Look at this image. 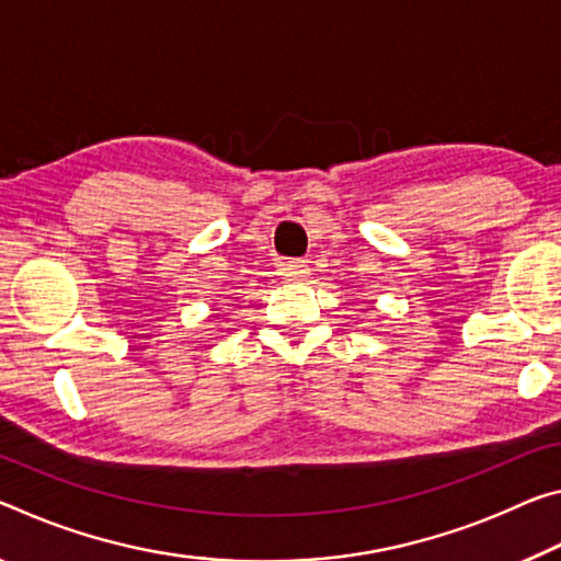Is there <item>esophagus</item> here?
<instances>
[{
	"label": "esophagus",
	"mask_w": 561,
	"mask_h": 561,
	"mask_svg": "<svg viewBox=\"0 0 561 561\" xmlns=\"http://www.w3.org/2000/svg\"><path fill=\"white\" fill-rule=\"evenodd\" d=\"M282 274L287 279H305V277H309V264H307V260H289V262H284L282 264Z\"/></svg>",
	"instance_id": "obj_1"
}]
</instances>
